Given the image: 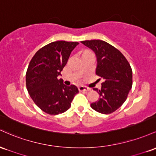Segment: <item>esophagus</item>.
Returning <instances> with one entry per match:
<instances>
[{"label": "esophagus", "mask_w": 156, "mask_h": 156, "mask_svg": "<svg viewBox=\"0 0 156 156\" xmlns=\"http://www.w3.org/2000/svg\"><path fill=\"white\" fill-rule=\"evenodd\" d=\"M79 90L81 92L89 91V90H90V88H89V87H85V86H80L79 87Z\"/></svg>", "instance_id": "1"}]
</instances>
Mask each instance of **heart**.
I'll return each mask as SVG.
<instances>
[{
  "label": "heart",
  "instance_id": "obj_1",
  "mask_svg": "<svg viewBox=\"0 0 156 156\" xmlns=\"http://www.w3.org/2000/svg\"><path fill=\"white\" fill-rule=\"evenodd\" d=\"M88 52H90V51H85V52H84V53H88ZM83 53V54H84Z\"/></svg>",
  "mask_w": 156,
  "mask_h": 156
}]
</instances>
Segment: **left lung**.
<instances>
[{
    "label": "left lung",
    "mask_w": 156,
    "mask_h": 156,
    "mask_svg": "<svg viewBox=\"0 0 156 156\" xmlns=\"http://www.w3.org/2000/svg\"><path fill=\"white\" fill-rule=\"evenodd\" d=\"M93 50L97 57L96 74L104 80L97 101L90 104L94 111L109 114L123 105L133 85V72L130 63L117 48L100 40L81 42Z\"/></svg>",
    "instance_id": "obj_1"
}]
</instances>
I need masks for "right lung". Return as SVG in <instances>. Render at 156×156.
Wrapping results in <instances>:
<instances>
[{
  "instance_id": "1",
  "label": "right lung",
  "mask_w": 156,
  "mask_h": 156,
  "mask_svg": "<svg viewBox=\"0 0 156 156\" xmlns=\"http://www.w3.org/2000/svg\"><path fill=\"white\" fill-rule=\"evenodd\" d=\"M77 42H52L36 52L26 74V88L36 105L45 113L57 115L69 110L78 88L66 86L59 79Z\"/></svg>"
}]
</instances>
